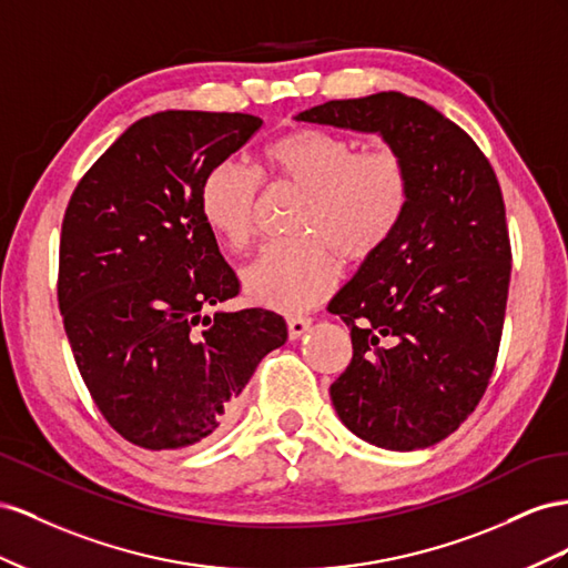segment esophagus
<instances>
[{"label":"esophagus","instance_id":"esophagus-1","mask_svg":"<svg viewBox=\"0 0 568 568\" xmlns=\"http://www.w3.org/2000/svg\"><path fill=\"white\" fill-rule=\"evenodd\" d=\"M312 326V318L310 316H290L287 318V335L297 339L300 335H304Z\"/></svg>","mask_w":568,"mask_h":568}]
</instances>
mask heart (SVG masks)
Masks as SVG:
<instances>
[{
	"label": "heart",
	"instance_id": "b5f03b06",
	"mask_svg": "<svg viewBox=\"0 0 568 568\" xmlns=\"http://www.w3.org/2000/svg\"><path fill=\"white\" fill-rule=\"evenodd\" d=\"M264 173L293 183L304 197L293 219L297 237L275 240L242 271L250 300L281 312L318 304L339 281V256L359 264L376 256L407 212L412 178L387 144L356 142L318 128H297L264 148ZM262 181L237 161H219L200 185V216L225 250L250 247Z\"/></svg>",
	"mask_w": 568,
	"mask_h": 568
}]
</instances>
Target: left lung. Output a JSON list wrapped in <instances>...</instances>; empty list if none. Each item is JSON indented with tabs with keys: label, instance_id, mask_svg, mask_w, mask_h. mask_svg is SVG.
<instances>
[{
	"label": "left lung",
	"instance_id": "left-lung-1",
	"mask_svg": "<svg viewBox=\"0 0 568 568\" xmlns=\"http://www.w3.org/2000/svg\"><path fill=\"white\" fill-rule=\"evenodd\" d=\"M297 121L381 133L407 161L395 235L328 304L352 337L331 399L371 445L430 447L478 407L497 362L511 275L497 175L457 123L402 92L333 100Z\"/></svg>",
	"mask_w": 568,
	"mask_h": 568
}]
</instances>
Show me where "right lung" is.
<instances>
[{
	"label": "right lung",
	"instance_id": "1",
	"mask_svg": "<svg viewBox=\"0 0 568 568\" xmlns=\"http://www.w3.org/2000/svg\"><path fill=\"white\" fill-rule=\"evenodd\" d=\"M262 119L159 111L80 178L61 223L57 297L80 376L106 424L144 449L204 443L287 339L268 310L216 312L240 293L200 216L204 173Z\"/></svg>",
	"mask_w": 568,
	"mask_h": 568
}]
</instances>
